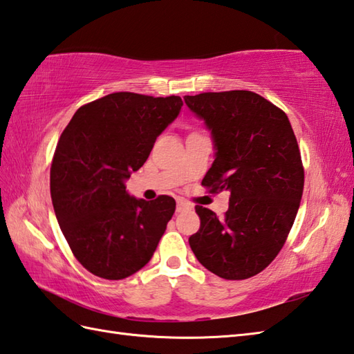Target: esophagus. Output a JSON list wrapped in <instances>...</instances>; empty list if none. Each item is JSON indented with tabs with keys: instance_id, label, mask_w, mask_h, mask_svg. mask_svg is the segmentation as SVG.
Wrapping results in <instances>:
<instances>
[{
	"instance_id": "esophagus-1",
	"label": "esophagus",
	"mask_w": 354,
	"mask_h": 354,
	"mask_svg": "<svg viewBox=\"0 0 354 354\" xmlns=\"http://www.w3.org/2000/svg\"><path fill=\"white\" fill-rule=\"evenodd\" d=\"M187 209H192V205L189 204V202L178 201V204H176V213H183V212H187Z\"/></svg>"
}]
</instances>
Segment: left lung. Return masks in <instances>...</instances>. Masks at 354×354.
<instances>
[{
  "label": "left lung",
  "mask_w": 354,
  "mask_h": 354,
  "mask_svg": "<svg viewBox=\"0 0 354 354\" xmlns=\"http://www.w3.org/2000/svg\"><path fill=\"white\" fill-rule=\"evenodd\" d=\"M212 132L214 162L202 179L212 193L228 190L222 217L196 205L201 228L190 236L202 266L225 280L261 272L280 252L303 196L304 169L288 115L252 91L185 95Z\"/></svg>",
  "instance_id": "left-lung-1"
}]
</instances>
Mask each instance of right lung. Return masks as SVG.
Segmentation results:
<instances>
[{
	"label": "right lung",
	"mask_w": 354,
	"mask_h": 354,
	"mask_svg": "<svg viewBox=\"0 0 354 354\" xmlns=\"http://www.w3.org/2000/svg\"><path fill=\"white\" fill-rule=\"evenodd\" d=\"M181 106L178 95L112 93L79 108L59 138L53 207L74 257L91 274L123 280L152 259L176 202L129 196L124 183Z\"/></svg>",
	"instance_id": "obj_1"
}]
</instances>
